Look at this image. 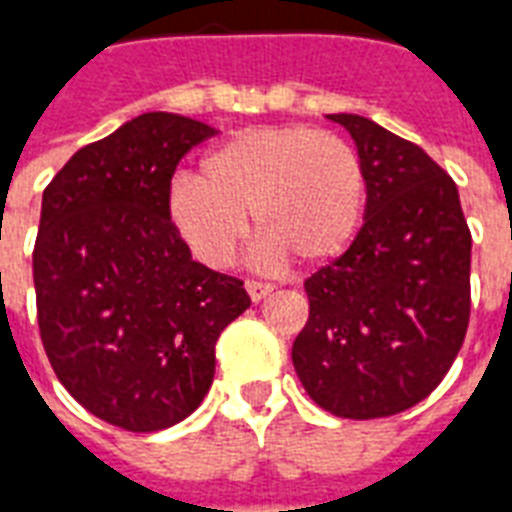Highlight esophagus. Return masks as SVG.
<instances>
[{"mask_svg": "<svg viewBox=\"0 0 512 512\" xmlns=\"http://www.w3.org/2000/svg\"><path fill=\"white\" fill-rule=\"evenodd\" d=\"M245 291H248V296H251L253 301H261V299H267L269 293L275 291V285L261 283V280H248V283H245Z\"/></svg>", "mask_w": 512, "mask_h": 512, "instance_id": "esophagus-1", "label": "esophagus"}]
</instances>
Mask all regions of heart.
<instances>
[{"instance_id":"obj_1","label":"heart","mask_w":512,"mask_h":512,"mask_svg":"<svg viewBox=\"0 0 512 512\" xmlns=\"http://www.w3.org/2000/svg\"><path fill=\"white\" fill-rule=\"evenodd\" d=\"M368 173L347 138L307 125L245 128L213 146L200 176L173 178L170 219L211 267H229L248 237V213L275 259H336L358 235Z\"/></svg>"}]
</instances>
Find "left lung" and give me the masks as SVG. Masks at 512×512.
<instances>
[{
    "label": "left lung",
    "instance_id": "left-lung-1",
    "mask_svg": "<svg viewBox=\"0 0 512 512\" xmlns=\"http://www.w3.org/2000/svg\"><path fill=\"white\" fill-rule=\"evenodd\" d=\"M328 120L366 162V221L339 259L304 280L310 318L293 368L336 417H392L441 384L465 342L473 237L457 184L425 149L358 114Z\"/></svg>",
    "mask_w": 512,
    "mask_h": 512
}]
</instances>
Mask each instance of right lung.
<instances>
[{"mask_svg":"<svg viewBox=\"0 0 512 512\" xmlns=\"http://www.w3.org/2000/svg\"><path fill=\"white\" fill-rule=\"evenodd\" d=\"M205 122L149 112L82 146L42 194L34 243L39 336L69 395L130 433L200 406L221 331L251 307L243 280L192 261L170 178Z\"/></svg>","mask_w":512,"mask_h":512,"instance_id":"add662e5","label":"right lung"}]
</instances>
